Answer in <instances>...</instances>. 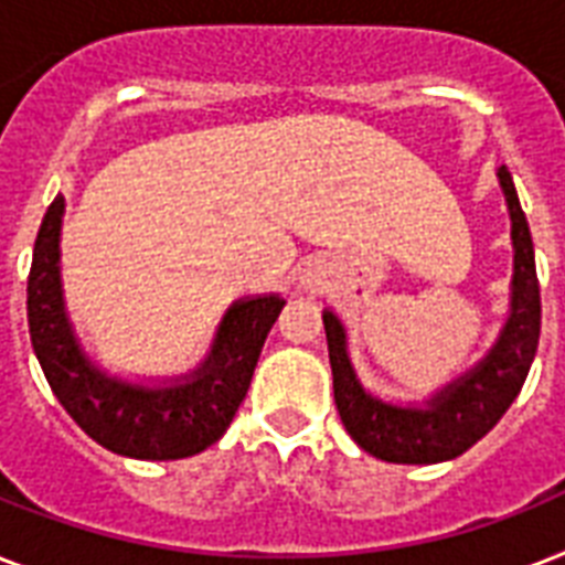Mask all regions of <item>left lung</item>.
<instances>
[{"label":"left lung","mask_w":565,"mask_h":565,"mask_svg":"<svg viewBox=\"0 0 565 565\" xmlns=\"http://www.w3.org/2000/svg\"><path fill=\"white\" fill-rule=\"evenodd\" d=\"M510 213L513 239V281L510 310L499 340L472 370L439 386L425 402H386L354 372L349 358V334L334 310H322L328 358L334 375V402L349 437L386 463L428 466L455 460L487 437L508 413L525 384L540 343V281H536L534 243L508 167L495 170Z\"/></svg>","instance_id":"obj_1"}]
</instances>
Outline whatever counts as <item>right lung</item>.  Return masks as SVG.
<instances>
[{
    "instance_id": "right-lung-1",
    "label": "right lung",
    "mask_w": 565,
    "mask_h": 565,
    "mask_svg": "<svg viewBox=\"0 0 565 565\" xmlns=\"http://www.w3.org/2000/svg\"><path fill=\"white\" fill-rule=\"evenodd\" d=\"M64 195L49 204L29 273V334L40 370L75 425L114 455L181 460L228 430L255 375L269 328L281 313L278 292L246 296L225 310L211 352L195 370L152 381L110 375L84 352L64 301L61 225Z\"/></svg>"
}]
</instances>
